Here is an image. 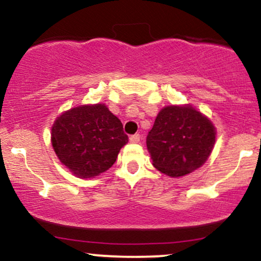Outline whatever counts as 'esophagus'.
<instances>
[{
	"label": "esophagus",
	"instance_id": "34e87169",
	"mask_svg": "<svg viewBox=\"0 0 261 261\" xmlns=\"http://www.w3.org/2000/svg\"><path fill=\"white\" fill-rule=\"evenodd\" d=\"M140 134H135V135H131L130 136V142L131 143H139L140 142Z\"/></svg>",
	"mask_w": 261,
	"mask_h": 261
}]
</instances>
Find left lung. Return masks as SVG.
Masks as SVG:
<instances>
[{
  "instance_id": "8db88e82",
  "label": "left lung",
  "mask_w": 261,
  "mask_h": 261,
  "mask_svg": "<svg viewBox=\"0 0 261 261\" xmlns=\"http://www.w3.org/2000/svg\"><path fill=\"white\" fill-rule=\"evenodd\" d=\"M216 131L193 107H166L146 139L154 168L178 178L202 166L215 145Z\"/></svg>"
}]
</instances>
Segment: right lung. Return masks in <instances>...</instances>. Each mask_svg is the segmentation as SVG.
<instances>
[{
  "label": "right lung",
  "mask_w": 261,
  "mask_h": 261,
  "mask_svg": "<svg viewBox=\"0 0 261 261\" xmlns=\"http://www.w3.org/2000/svg\"><path fill=\"white\" fill-rule=\"evenodd\" d=\"M127 141L121 121L104 104L73 108L56 119L51 130L54 151L80 178L109 169Z\"/></svg>",
  "instance_id": "obj_1"
}]
</instances>
